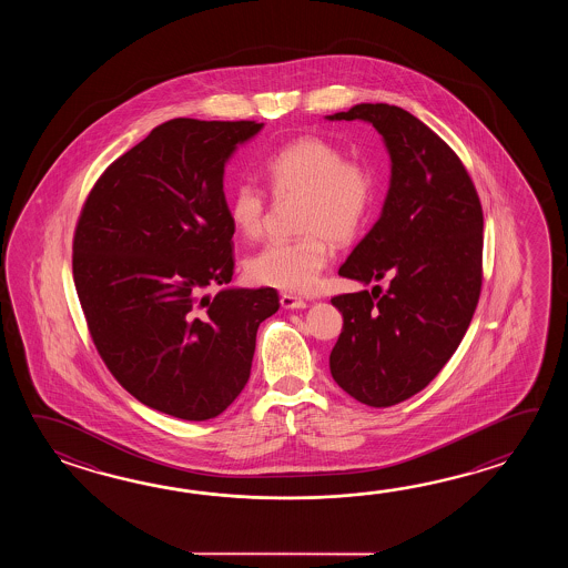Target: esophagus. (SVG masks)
Segmentation results:
<instances>
[{
    "mask_svg": "<svg viewBox=\"0 0 568 568\" xmlns=\"http://www.w3.org/2000/svg\"><path fill=\"white\" fill-rule=\"evenodd\" d=\"M280 304H282V308H286V311H301V308H306V302L302 301V298H296V296H292V294H282V296H280Z\"/></svg>",
    "mask_w": 568,
    "mask_h": 568,
    "instance_id": "obj_1",
    "label": "esophagus"
}]
</instances>
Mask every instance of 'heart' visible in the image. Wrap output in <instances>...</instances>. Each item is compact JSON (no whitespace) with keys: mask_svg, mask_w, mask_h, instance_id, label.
Segmentation results:
<instances>
[{"mask_svg":"<svg viewBox=\"0 0 568 568\" xmlns=\"http://www.w3.org/2000/svg\"><path fill=\"white\" fill-rule=\"evenodd\" d=\"M267 189L276 196L301 194L298 240H274L247 260L255 284L284 292H311L331 262V242H351L374 203V179L337 145L306 135L280 148L264 166ZM231 225L247 240L264 230L266 194L240 182L227 201Z\"/></svg>","mask_w":568,"mask_h":568,"instance_id":"1","label":"heart"}]
</instances>
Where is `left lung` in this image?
<instances>
[{"mask_svg":"<svg viewBox=\"0 0 568 568\" xmlns=\"http://www.w3.org/2000/svg\"><path fill=\"white\" fill-rule=\"evenodd\" d=\"M326 120L372 123L392 160L382 215L338 267L343 278L389 286L331 301L343 331L328 359L351 398L387 408L428 386L469 328L481 294V203L459 156L406 109L359 103Z\"/></svg>","mask_w":568,"mask_h":568,"instance_id":"left-lung-1","label":"left lung"}]
</instances>
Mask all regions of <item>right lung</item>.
I'll use <instances>...</instances> for the list:
<instances>
[{
    "instance_id": "add662e5",
    "label": "right lung",
    "mask_w": 568,
    "mask_h": 568,
    "mask_svg": "<svg viewBox=\"0 0 568 568\" xmlns=\"http://www.w3.org/2000/svg\"><path fill=\"white\" fill-rule=\"evenodd\" d=\"M262 128L158 125L99 176L74 230V288L101 359L133 398L174 418L227 410L250 379L257 326L280 308L274 288L227 286L223 172Z\"/></svg>"
}]
</instances>
